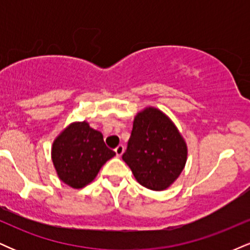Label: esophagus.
Here are the masks:
<instances>
[{
	"label": "esophagus",
	"instance_id": "34e87169",
	"mask_svg": "<svg viewBox=\"0 0 250 250\" xmlns=\"http://www.w3.org/2000/svg\"><path fill=\"white\" fill-rule=\"evenodd\" d=\"M123 151H125V147H123L122 145H119L117 147L115 148V153H116V156H121L123 154Z\"/></svg>",
	"mask_w": 250,
	"mask_h": 250
}]
</instances>
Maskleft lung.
<instances>
[{"instance_id":"1","label":"left lung","mask_w":250,"mask_h":250,"mask_svg":"<svg viewBox=\"0 0 250 250\" xmlns=\"http://www.w3.org/2000/svg\"><path fill=\"white\" fill-rule=\"evenodd\" d=\"M122 160L140 185L163 190L185 168L187 146L168 116L159 109L147 108L135 116Z\"/></svg>"}]
</instances>
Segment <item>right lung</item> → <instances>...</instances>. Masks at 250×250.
<instances>
[{"instance_id": "add662e5", "label": "right lung", "mask_w": 250, "mask_h": 250, "mask_svg": "<svg viewBox=\"0 0 250 250\" xmlns=\"http://www.w3.org/2000/svg\"><path fill=\"white\" fill-rule=\"evenodd\" d=\"M114 155L115 151L103 141V135L84 121L65 128L54 141L51 150L59 177L76 189L95 179L102 166Z\"/></svg>"}]
</instances>
